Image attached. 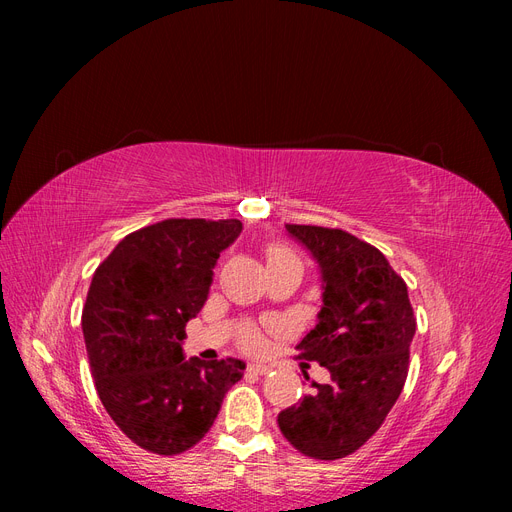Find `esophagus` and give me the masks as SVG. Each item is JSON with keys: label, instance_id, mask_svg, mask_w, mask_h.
Returning <instances> with one entry per match:
<instances>
[{"label": "esophagus", "instance_id": "obj_1", "mask_svg": "<svg viewBox=\"0 0 512 512\" xmlns=\"http://www.w3.org/2000/svg\"><path fill=\"white\" fill-rule=\"evenodd\" d=\"M247 371H250V374H256V376H265V374H269V371H271V365L250 363V365H247Z\"/></svg>", "mask_w": 512, "mask_h": 512}]
</instances>
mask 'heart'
Here are the masks:
<instances>
[{"label":"heart","instance_id":"obj_1","mask_svg":"<svg viewBox=\"0 0 512 512\" xmlns=\"http://www.w3.org/2000/svg\"><path fill=\"white\" fill-rule=\"evenodd\" d=\"M284 258H297L288 247L282 245H271L267 250V262H275V260H284ZM241 344L250 350H260L262 344H265V337H262V331L256 327H247L241 333Z\"/></svg>","mask_w":512,"mask_h":512}]
</instances>
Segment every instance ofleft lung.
I'll return each mask as SVG.
<instances>
[{
    "instance_id": "obj_1",
    "label": "left lung",
    "mask_w": 512,
    "mask_h": 512,
    "mask_svg": "<svg viewBox=\"0 0 512 512\" xmlns=\"http://www.w3.org/2000/svg\"><path fill=\"white\" fill-rule=\"evenodd\" d=\"M286 230L314 254L324 282L318 324L297 350L327 367L331 380H312V393L277 423L301 455L342 459L374 436L404 389L416 318L406 282L378 247L339 228Z\"/></svg>"
}]
</instances>
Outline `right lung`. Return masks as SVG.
<instances>
[{
  "mask_svg": "<svg viewBox=\"0 0 512 512\" xmlns=\"http://www.w3.org/2000/svg\"><path fill=\"white\" fill-rule=\"evenodd\" d=\"M239 220L170 218L123 237L100 262L83 307V335L108 416L156 455L198 444L224 395L243 378L239 359H183L185 322L203 309L220 252Z\"/></svg>",
  "mask_w": 512,
  "mask_h": 512,
  "instance_id": "obj_1",
  "label": "right lung"
}]
</instances>
